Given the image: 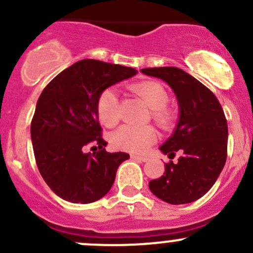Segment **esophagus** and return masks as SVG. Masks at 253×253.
Wrapping results in <instances>:
<instances>
[{"label":"esophagus","mask_w":253,"mask_h":253,"mask_svg":"<svg viewBox=\"0 0 253 253\" xmlns=\"http://www.w3.org/2000/svg\"><path fill=\"white\" fill-rule=\"evenodd\" d=\"M132 159L137 160V162H147V157H142V155H132Z\"/></svg>","instance_id":"1"}]
</instances>
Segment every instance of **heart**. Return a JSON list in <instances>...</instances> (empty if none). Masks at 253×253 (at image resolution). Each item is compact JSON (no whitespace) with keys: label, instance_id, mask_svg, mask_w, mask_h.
I'll return each instance as SVG.
<instances>
[{"label":"heart","instance_id":"b5f03b06","mask_svg":"<svg viewBox=\"0 0 253 253\" xmlns=\"http://www.w3.org/2000/svg\"><path fill=\"white\" fill-rule=\"evenodd\" d=\"M132 90L150 108V117L162 128L168 129L174 125L176 115L168 106L170 95L162 83L144 81L133 84ZM96 112L101 125L112 127L119 121V99L112 89L100 93L96 103ZM157 141V132L152 126L124 125L112 133L111 143L115 148L132 153H143Z\"/></svg>","mask_w":253,"mask_h":253}]
</instances>
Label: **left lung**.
I'll return each instance as SVG.
<instances>
[{"mask_svg": "<svg viewBox=\"0 0 253 253\" xmlns=\"http://www.w3.org/2000/svg\"><path fill=\"white\" fill-rule=\"evenodd\" d=\"M142 73L167 82L177 98L180 117L172 136L159 148L177 163L165 164L162 177L149 182L158 198L170 205L197 201L220 175L228 153V122L216 96L177 67L143 68Z\"/></svg>", "mask_w": 253, "mask_h": 253, "instance_id": "left-lung-1", "label": "left lung"}]
</instances>
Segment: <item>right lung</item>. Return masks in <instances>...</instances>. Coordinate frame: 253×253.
Wrapping results in <instances>:
<instances>
[{
	"label": "right lung",
	"mask_w": 253,
	"mask_h": 253,
	"mask_svg": "<svg viewBox=\"0 0 253 253\" xmlns=\"http://www.w3.org/2000/svg\"><path fill=\"white\" fill-rule=\"evenodd\" d=\"M136 73L131 67L82 60L56 76L38 99L30 125L35 160L62 200L82 205L100 200L110 191L117 168L129 158L105 150L96 103L101 91ZM91 142L99 149L93 155L84 152Z\"/></svg>",
	"instance_id": "obj_1"
}]
</instances>
